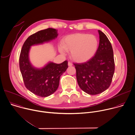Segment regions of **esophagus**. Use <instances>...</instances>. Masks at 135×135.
<instances>
[{
    "mask_svg": "<svg viewBox=\"0 0 135 135\" xmlns=\"http://www.w3.org/2000/svg\"><path fill=\"white\" fill-rule=\"evenodd\" d=\"M68 65L69 66H73V64H72V63L70 62V61H68Z\"/></svg>",
    "mask_w": 135,
    "mask_h": 135,
    "instance_id": "1",
    "label": "esophagus"
}]
</instances>
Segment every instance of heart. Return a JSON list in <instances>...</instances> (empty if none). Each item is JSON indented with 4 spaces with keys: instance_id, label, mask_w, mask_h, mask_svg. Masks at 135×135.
Masks as SVG:
<instances>
[{
    "instance_id": "b5f03b06",
    "label": "heart",
    "mask_w": 135,
    "mask_h": 135,
    "mask_svg": "<svg viewBox=\"0 0 135 135\" xmlns=\"http://www.w3.org/2000/svg\"><path fill=\"white\" fill-rule=\"evenodd\" d=\"M59 51L65 54V50L70 51L71 59L77 62H85L92 59L99 48V40L92 34L76 33L65 37L61 41Z\"/></svg>"
}]
</instances>
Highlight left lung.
<instances>
[{"label":"left lung","instance_id":"left-lung-1","mask_svg":"<svg viewBox=\"0 0 135 135\" xmlns=\"http://www.w3.org/2000/svg\"><path fill=\"white\" fill-rule=\"evenodd\" d=\"M99 46L95 55L89 61L74 64L79 87L85 93L97 95L109 87L114 73V61L111 44L100 30Z\"/></svg>","mask_w":135,"mask_h":135}]
</instances>
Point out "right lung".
Instances as JSON below:
<instances>
[{
	"instance_id": "obj_1",
	"label": "right lung",
	"mask_w": 135,
	"mask_h": 135,
	"mask_svg": "<svg viewBox=\"0 0 135 135\" xmlns=\"http://www.w3.org/2000/svg\"><path fill=\"white\" fill-rule=\"evenodd\" d=\"M57 30L49 28L30 35L22 47L20 59V68L24 84L27 89L36 95L47 97L57 89L60 76L68 68V61L57 64L49 62L43 67H34L29 59L31 47L55 40L58 36Z\"/></svg>"
}]
</instances>
